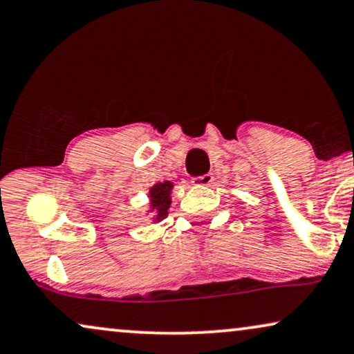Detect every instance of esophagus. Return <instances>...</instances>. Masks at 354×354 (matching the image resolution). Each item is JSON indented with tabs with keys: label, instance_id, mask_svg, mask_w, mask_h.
<instances>
[{
	"label": "esophagus",
	"instance_id": "obj_1",
	"mask_svg": "<svg viewBox=\"0 0 354 354\" xmlns=\"http://www.w3.org/2000/svg\"><path fill=\"white\" fill-rule=\"evenodd\" d=\"M192 183H194L196 186H210L212 183H214V174L205 173L202 174V176H194L192 178Z\"/></svg>",
	"mask_w": 354,
	"mask_h": 354
}]
</instances>
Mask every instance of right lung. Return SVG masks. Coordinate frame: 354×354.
Masks as SVG:
<instances>
[{
  "label": "right lung",
  "mask_w": 354,
  "mask_h": 354,
  "mask_svg": "<svg viewBox=\"0 0 354 354\" xmlns=\"http://www.w3.org/2000/svg\"><path fill=\"white\" fill-rule=\"evenodd\" d=\"M173 185L169 181L158 183L155 185L152 189H150V204H152V209L155 210V220H163L168 214L169 204V192H171Z\"/></svg>",
  "instance_id": "add662e5"
}]
</instances>
